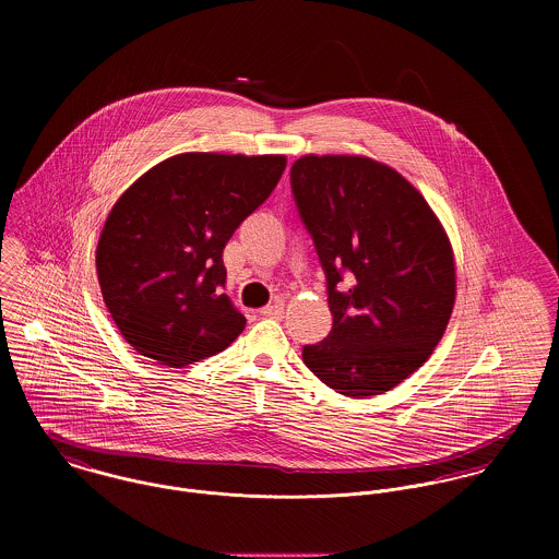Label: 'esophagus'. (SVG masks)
Wrapping results in <instances>:
<instances>
[{
    "label": "esophagus",
    "instance_id": "34e87169",
    "mask_svg": "<svg viewBox=\"0 0 559 559\" xmlns=\"http://www.w3.org/2000/svg\"><path fill=\"white\" fill-rule=\"evenodd\" d=\"M260 314H262V317H266V319H282V314H284V306H282V304H271V306L262 308V310H260Z\"/></svg>",
    "mask_w": 559,
    "mask_h": 559
}]
</instances>
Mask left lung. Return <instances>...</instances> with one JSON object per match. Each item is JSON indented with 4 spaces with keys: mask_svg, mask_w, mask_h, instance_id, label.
Instances as JSON below:
<instances>
[{
    "mask_svg": "<svg viewBox=\"0 0 559 559\" xmlns=\"http://www.w3.org/2000/svg\"><path fill=\"white\" fill-rule=\"evenodd\" d=\"M293 198L326 280L331 331L304 364L337 394L379 396L439 344L454 308L450 240L396 169L346 155L293 163Z\"/></svg>",
    "mask_w": 559,
    "mask_h": 559,
    "instance_id": "obj_1",
    "label": "left lung"
}]
</instances>
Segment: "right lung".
Wrapping results in <instances>:
<instances>
[{
    "label": "right lung",
    "instance_id": "1",
    "mask_svg": "<svg viewBox=\"0 0 559 559\" xmlns=\"http://www.w3.org/2000/svg\"><path fill=\"white\" fill-rule=\"evenodd\" d=\"M286 157L187 153L114 204L96 247L105 306L144 357L182 368L228 348L245 317L226 295L224 247L271 195Z\"/></svg>",
    "mask_w": 559,
    "mask_h": 559
}]
</instances>
